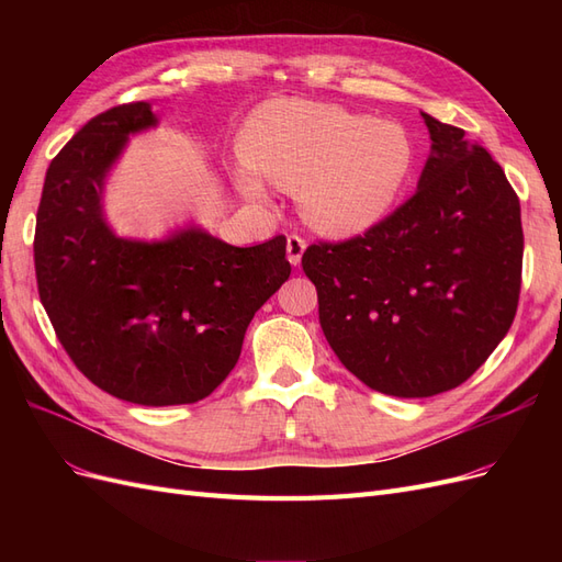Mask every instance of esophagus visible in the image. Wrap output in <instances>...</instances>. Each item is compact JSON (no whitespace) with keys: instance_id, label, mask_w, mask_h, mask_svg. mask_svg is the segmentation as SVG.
<instances>
[{"instance_id":"esophagus-1","label":"esophagus","mask_w":562,"mask_h":562,"mask_svg":"<svg viewBox=\"0 0 562 562\" xmlns=\"http://www.w3.org/2000/svg\"><path fill=\"white\" fill-rule=\"evenodd\" d=\"M304 248H307V241H304L302 236H297V234H291V236H288V244H285V250H288V262H291V265H300Z\"/></svg>"}]
</instances>
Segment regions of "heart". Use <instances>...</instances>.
Returning a JSON list of instances; mask_svg holds the SVG:
<instances>
[{
	"label": "heart",
	"mask_w": 562,
	"mask_h": 562,
	"mask_svg": "<svg viewBox=\"0 0 562 562\" xmlns=\"http://www.w3.org/2000/svg\"><path fill=\"white\" fill-rule=\"evenodd\" d=\"M252 173L300 194L304 220L333 236L359 234L394 209L415 164L407 131L330 103L277 98L252 114L244 138ZM244 192L262 196L252 176Z\"/></svg>",
	"instance_id": "1"
}]
</instances>
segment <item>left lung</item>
Segmentation results:
<instances>
[{"instance_id": "obj_1", "label": "left lung", "mask_w": 562, "mask_h": 562, "mask_svg": "<svg viewBox=\"0 0 562 562\" xmlns=\"http://www.w3.org/2000/svg\"><path fill=\"white\" fill-rule=\"evenodd\" d=\"M422 116L434 151L417 192L363 234L302 255L337 359L401 398L467 382L512 328L522 279L520 201L502 166L462 128Z\"/></svg>"}]
</instances>
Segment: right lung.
I'll use <instances>...</instances> for the list:
<instances>
[{"label": "right lung", "instance_id": "add662e5", "mask_svg": "<svg viewBox=\"0 0 562 562\" xmlns=\"http://www.w3.org/2000/svg\"><path fill=\"white\" fill-rule=\"evenodd\" d=\"M149 103L95 114L48 164L35 229L40 300L72 363L138 405L211 396L239 361L255 312L291 277L285 236L236 248L201 229L164 244L116 239L103 180Z\"/></svg>", "mask_w": 562, "mask_h": 562}]
</instances>
